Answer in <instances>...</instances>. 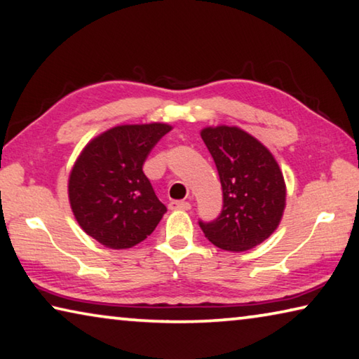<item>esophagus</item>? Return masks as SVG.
<instances>
[{"label":"esophagus","mask_w":359,"mask_h":359,"mask_svg":"<svg viewBox=\"0 0 359 359\" xmlns=\"http://www.w3.org/2000/svg\"><path fill=\"white\" fill-rule=\"evenodd\" d=\"M169 209H172V210H190L191 204L188 201H172L171 204H169Z\"/></svg>","instance_id":"1"}]
</instances>
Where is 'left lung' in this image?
<instances>
[{"instance_id":"1","label":"left lung","mask_w":359,"mask_h":359,"mask_svg":"<svg viewBox=\"0 0 359 359\" xmlns=\"http://www.w3.org/2000/svg\"><path fill=\"white\" fill-rule=\"evenodd\" d=\"M201 137L220 175L223 209L199 226L222 250H250L280 224L287 205L282 169L271 150L239 126H205Z\"/></svg>"}]
</instances>
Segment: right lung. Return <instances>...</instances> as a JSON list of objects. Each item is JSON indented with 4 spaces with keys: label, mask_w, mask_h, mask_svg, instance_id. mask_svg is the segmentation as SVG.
Segmentation results:
<instances>
[{
    "label": "right lung",
    "mask_w": 359,
    "mask_h": 359,
    "mask_svg": "<svg viewBox=\"0 0 359 359\" xmlns=\"http://www.w3.org/2000/svg\"><path fill=\"white\" fill-rule=\"evenodd\" d=\"M172 130L168 123L118 125L93 137L79 154L68 180L76 220L112 250L137 245L154 233L166 205L142 171L145 158Z\"/></svg>",
    "instance_id": "add662e5"
}]
</instances>
